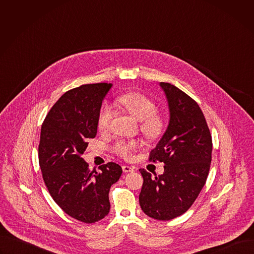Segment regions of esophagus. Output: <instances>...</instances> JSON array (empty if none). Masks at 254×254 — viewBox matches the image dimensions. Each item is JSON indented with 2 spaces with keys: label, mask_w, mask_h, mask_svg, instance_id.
I'll return each instance as SVG.
<instances>
[{
  "label": "esophagus",
  "mask_w": 254,
  "mask_h": 254,
  "mask_svg": "<svg viewBox=\"0 0 254 254\" xmlns=\"http://www.w3.org/2000/svg\"><path fill=\"white\" fill-rule=\"evenodd\" d=\"M123 171L125 173H129V172H132L133 171V168L132 167H129V166H123Z\"/></svg>",
  "instance_id": "esophagus-1"
}]
</instances>
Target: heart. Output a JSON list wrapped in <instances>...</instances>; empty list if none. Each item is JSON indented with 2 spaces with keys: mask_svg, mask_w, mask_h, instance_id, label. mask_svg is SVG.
<instances>
[{
  "mask_svg": "<svg viewBox=\"0 0 254 254\" xmlns=\"http://www.w3.org/2000/svg\"><path fill=\"white\" fill-rule=\"evenodd\" d=\"M116 103L130 116L140 121V129L146 136L151 138L157 137L163 131L164 120L156 113V103L148 96L141 93L129 92L118 97ZM114 116L113 108L110 105L103 104L97 116L98 129L104 131L110 127ZM138 147L139 143L136 140L121 139L115 143L114 151L120 157L128 159Z\"/></svg>",
  "mask_w": 254,
  "mask_h": 254,
  "instance_id": "1",
  "label": "heart"
}]
</instances>
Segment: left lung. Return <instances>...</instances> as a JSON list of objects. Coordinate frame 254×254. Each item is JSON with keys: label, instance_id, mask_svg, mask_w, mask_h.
<instances>
[{"label": "left lung", "instance_id": "8db88e82", "mask_svg": "<svg viewBox=\"0 0 254 254\" xmlns=\"http://www.w3.org/2000/svg\"><path fill=\"white\" fill-rule=\"evenodd\" d=\"M168 100L170 121L150 161L163 162L164 173L139 169L143 183L138 197L144 214L171 220L184 214L204 187L212 159V137L198 103L175 85L160 82Z\"/></svg>", "mask_w": 254, "mask_h": 254}]
</instances>
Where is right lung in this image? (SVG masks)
<instances>
[{"mask_svg": "<svg viewBox=\"0 0 254 254\" xmlns=\"http://www.w3.org/2000/svg\"><path fill=\"white\" fill-rule=\"evenodd\" d=\"M112 83L85 84L65 92L52 106L41 127L39 165L56 204L84 223L101 220L111 209L108 193L122 167L107 163L90 171L83 160L88 139L97 132V116Z\"/></svg>", "mask_w": 254, "mask_h": 254, "instance_id": "add662e5", "label": "right lung"}]
</instances>
